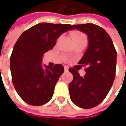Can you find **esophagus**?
Listing matches in <instances>:
<instances>
[{
    "instance_id": "esophagus-1",
    "label": "esophagus",
    "mask_w": 126,
    "mask_h": 126,
    "mask_svg": "<svg viewBox=\"0 0 126 126\" xmlns=\"http://www.w3.org/2000/svg\"><path fill=\"white\" fill-rule=\"evenodd\" d=\"M64 70H65V71H68V66H64Z\"/></svg>"
}]
</instances>
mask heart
Returning a JSON list of instances; mask_svg holds the SVG:
<instances>
[{"label": "heart", "instance_id": "heart-1", "mask_svg": "<svg viewBox=\"0 0 126 126\" xmlns=\"http://www.w3.org/2000/svg\"><path fill=\"white\" fill-rule=\"evenodd\" d=\"M79 36H85V35H83V34H82V33H75L74 34V38H77V37H79ZM61 38H62V37L61 36L60 38H58V41H61Z\"/></svg>", "mask_w": 126, "mask_h": 126}]
</instances>
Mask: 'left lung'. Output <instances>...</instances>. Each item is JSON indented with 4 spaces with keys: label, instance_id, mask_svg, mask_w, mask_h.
<instances>
[{
    "label": "left lung",
    "instance_id": "left-lung-1",
    "mask_svg": "<svg viewBox=\"0 0 126 126\" xmlns=\"http://www.w3.org/2000/svg\"><path fill=\"white\" fill-rule=\"evenodd\" d=\"M73 26L88 36V47L78 63L87 66L85 75L82 77L78 71L68 69L73 74L68 84L70 98L76 106L90 109L103 101L112 86L117 52L110 36L100 26L92 23Z\"/></svg>",
    "mask_w": 126,
    "mask_h": 126
}]
</instances>
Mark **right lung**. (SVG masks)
I'll return each instance as SVG.
<instances>
[{
  "instance_id": "1",
  "label": "right lung",
  "mask_w": 126,
  "mask_h": 126,
  "mask_svg": "<svg viewBox=\"0 0 126 126\" xmlns=\"http://www.w3.org/2000/svg\"><path fill=\"white\" fill-rule=\"evenodd\" d=\"M74 29L68 24L41 22L23 32L16 41L10 69L15 90L27 104L41 106L52 98L64 68L61 64L43 66L42 57L53 48L61 34Z\"/></svg>"
}]
</instances>
